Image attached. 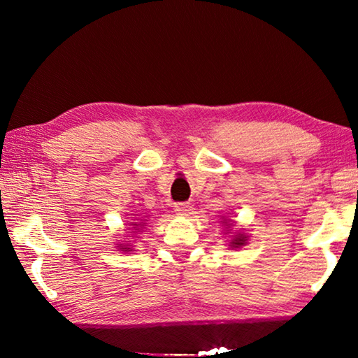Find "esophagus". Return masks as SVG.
Segmentation results:
<instances>
[{
    "label": "esophagus",
    "mask_w": 358,
    "mask_h": 358,
    "mask_svg": "<svg viewBox=\"0 0 358 358\" xmlns=\"http://www.w3.org/2000/svg\"><path fill=\"white\" fill-rule=\"evenodd\" d=\"M191 210H192V205L186 203V202L173 205V211H175V213H178V215H187Z\"/></svg>",
    "instance_id": "esophagus-1"
}]
</instances>
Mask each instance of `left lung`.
Returning <instances> with one entry per match:
<instances>
[{"label": "left lung", "instance_id": "left-lung-1", "mask_svg": "<svg viewBox=\"0 0 358 358\" xmlns=\"http://www.w3.org/2000/svg\"><path fill=\"white\" fill-rule=\"evenodd\" d=\"M245 241H246V237L245 235H241V234H238V235H235L234 237V240L230 241V243H232V246H235V248H238V246H241V245H245Z\"/></svg>", "mask_w": 358, "mask_h": 358}]
</instances>
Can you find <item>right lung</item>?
Returning a JSON list of instances; mask_svg holds the SVG:
<instances>
[{"mask_svg": "<svg viewBox=\"0 0 358 358\" xmlns=\"http://www.w3.org/2000/svg\"><path fill=\"white\" fill-rule=\"evenodd\" d=\"M132 226H136V227H141L142 224H132ZM136 227H134V230H138V229H136ZM120 248H121V246H120ZM121 251H131V250H129V248H124V246H123V248H121Z\"/></svg>", "mask_w": 358, "mask_h": 358, "instance_id": "add662e5", "label": "right lung"}]
</instances>
